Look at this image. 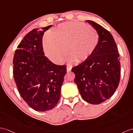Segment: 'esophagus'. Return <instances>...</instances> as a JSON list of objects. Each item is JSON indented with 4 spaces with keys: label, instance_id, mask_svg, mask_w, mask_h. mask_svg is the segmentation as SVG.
I'll return each mask as SVG.
<instances>
[{
    "label": "esophagus",
    "instance_id": "esophagus-1",
    "mask_svg": "<svg viewBox=\"0 0 133 133\" xmlns=\"http://www.w3.org/2000/svg\"><path fill=\"white\" fill-rule=\"evenodd\" d=\"M72 66L68 65V66H66V70H67V72H70L71 69H72Z\"/></svg>",
    "mask_w": 133,
    "mask_h": 133
}]
</instances>
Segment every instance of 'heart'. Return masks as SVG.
<instances>
[{"mask_svg":"<svg viewBox=\"0 0 133 133\" xmlns=\"http://www.w3.org/2000/svg\"><path fill=\"white\" fill-rule=\"evenodd\" d=\"M98 32L83 22L70 21L60 24L51 33L44 35L43 46L46 55L60 64L68 52L69 63H82L94 53L99 43Z\"/></svg>","mask_w":133,"mask_h":133,"instance_id":"obj_1","label":"heart"}]
</instances>
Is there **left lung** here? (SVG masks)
<instances>
[{
  "mask_svg": "<svg viewBox=\"0 0 133 133\" xmlns=\"http://www.w3.org/2000/svg\"><path fill=\"white\" fill-rule=\"evenodd\" d=\"M98 32L99 43L92 56L73 67L74 81L83 99L99 104L113 95L120 79L119 55L112 35L101 25L87 20Z\"/></svg>",
  "mask_w": 133,
  "mask_h": 133,
  "instance_id": "obj_1",
  "label": "left lung"
}]
</instances>
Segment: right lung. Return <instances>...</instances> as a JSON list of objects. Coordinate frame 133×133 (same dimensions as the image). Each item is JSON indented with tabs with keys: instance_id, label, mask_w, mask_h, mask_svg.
I'll return each mask as SVG.
<instances>
[{
	"instance_id": "add662e5",
	"label": "right lung",
	"mask_w": 133,
	"mask_h": 133,
	"mask_svg": "<svg viewBox=\"0 0 133 133\" xmlns=\"http://www.w3.org/2000/svg\"><path fill=\"white\" fill-rule=\"evenodd\" d=\"M52 25L34 29L24 37L14 55V77L18 91L28 105L37 111L53 109L60 98L66 73L65 65H58L44 56V33Z\"/></svg>"
}]
</instances>
